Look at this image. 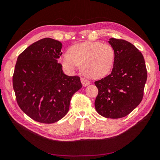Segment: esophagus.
I'll use <instances>...</instances> for the list:
<instances>
[{
	"label": "esophagus",
	"instance_id": "34e87169",
	"mask_svg": "<svg viewBox=\"0 0 160 160\" xmlns=\"http://www.w3.org/2000/svg\"><path fill=\"white\" fill-rule=\"evenodd\" d=\"M81 82H82L83 86H87L90 84V81L85 78H81Z\"/></svg>",
	"mask_w": 160,
	"mask_h": 160
}]
</instances>
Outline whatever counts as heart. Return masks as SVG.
<instances>
[{
    "label": "heart",
    "mask_w": 160,
    "mask_h": 160,
    "mask_svg": "<svg viewBox=\"0 0 160 160\" xmlns=\"http://www.w3.org/2000/svg\"><path fill=\"white\" fill-rule=\"evenodd\" d=\"M115 58L113 48L109 44L84 42L70 48L62 56L66 68L72 70L82 66L83 73L90 78H99L110 71Z\"/></svg>",
    "instance_id": "b5f03b06"
}]
</instances>
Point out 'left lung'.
I'll return each instance as SVG.
<instances>
[{"label": "left lung", "instance_id": "left-lung-1", "mask_svg": "<svg viewBox=\"0 0 160 160\" xmlns=\"http://www.w3.org/2000/svg\"><path fill=\"white\" fill-rule=\"evenodd\" d=\"M115 58L112 72L94 82L98 89L94 106L106 118H119L129 114L141 102L147 80L142 53L131 43L111 38Z\"/></svg>", "mask_w": 160, "mask_h": 160}]
</instances>
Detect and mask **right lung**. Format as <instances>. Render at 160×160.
<instances>
[{"label":"right lung","instance_id":"right-lung-1","mask_svg":"<svg viewBox=\"0 0 160 160\" xmlns=\"http://www.w3.org/2000/svg\"><path fill=\"white\" fill-rule=\"evenodd\" d=\"M62 44L51 38L34 42L19 55L12 76L16 100L29 117L43 123L66 116L73 94L82 88L79 76H68L57 61Z\"/></svg>","mask_w":160,"mask_h":160}]
</instances>
